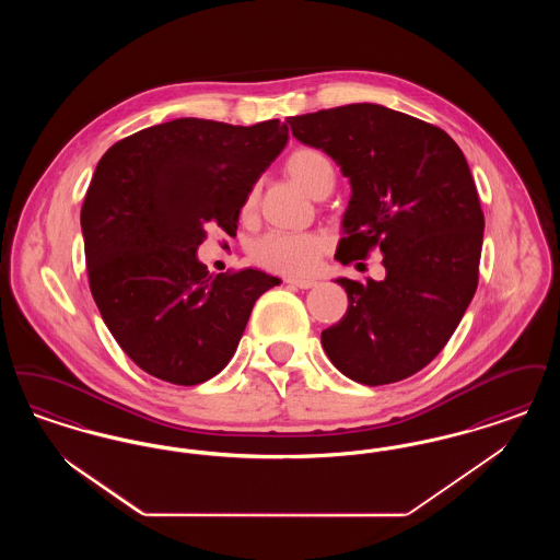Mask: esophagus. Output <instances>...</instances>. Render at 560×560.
<instances>
[{"instance_id": "obj_1", "label": "esophagus", "mask_w": 560, "mask_h": 560, "mask_svg": "<svg viewBox=\"0 0 560 560\" xmlns=\"http://www.w3.org/2000/svg\"><path fill=\"white\" fill-rule=\"evenodd\" d=\"M285 283H290V285L298 288V290H311V288L317 285V281H313V279H288Z\"/></svg>"}]
</instances>
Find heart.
Segmentation results:
<instances>
[{"label":"heart","mask_w":560,"mask_h":560,"mask_svg":"<svg viewBox=\"0 0 560 560\" xmlns=\"http://www.w3.org/2000/svg\"><path fill=\"white\" fill-rule=\"evenodd\" d=\"M285 172L313 197L329 192L336 183L334 163L323 151L313 147H300L292 151L290 158L285 160ZM256 206H258V188H252L243 199L241 212L247 218L256 212ZM325 252H327V240L320 233L275 231L254 243L252 258L256 265L272 272L302 277L317 268Z\"/></svg>","instance_id":"b5f03b06"}]
</instances>
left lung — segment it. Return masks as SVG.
<instances>
[{"label": "left lung", "mask_w": 560, "mask_h": 560, "mask_svg": "<svg viewBox=\"0 0 560 560\" xmlns=\"http://www.w3.org/2000/svg\"><path fill=\"white\" fill-rule=\"evenodd\" d=\"M350 178L336 258L382 252V281L338 279L348 308L323 329L329 361L350 380L382 386L424 370L450 342L479 285L485 215L452 136L393 108L347 105L288 119Z\"/></svg>", "instance_id": "left-lung-1"}]
</instances>
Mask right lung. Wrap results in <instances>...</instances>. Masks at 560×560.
I'll return each instance as SVG.
<instances>
[{
    "label": "right lung",
    "instance_id": "add662e5",
    "mask_svg": "<svg viewBox=\"0 0 560 560\" xmlns=\"http://www.w3.org/2000/svg\"><path fill=\"white\" fill-rule=\"evenodd\" d=\"M288 142L279 119L243 128L183 117L115 142L81 206L88 281L108 331L142 372L195 386L235 354L277 277L215 275L195 252L233 235L245 195Z\"/></svg>",
    "mask_w": 560,
    "mask_h": 560
}]
</instances>
